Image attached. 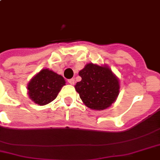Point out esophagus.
I'll use <instances>...</instances> for the list:
<instances>
[{
  "instance_id": "esophagus-1",
  "label": "esophagus",
  "mask_w": 160,
  "mask_h": 160,
  "mask_svg": "<svg viewBox=\"0 0 160 160\" xmlns=\"http://www.w3.org/2000/svg\"><path fill=\"white\" fill-rule=\"evenodd\" d=\"M68 82L70 85H74V82H75V80H74V79H69V80H68Z\"/></svg>"
}]
</instances>
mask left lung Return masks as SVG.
I'll return each mask as SVG.
<instances>
[{"instance_id": "obj_1", "label": "left lung", "mask_w": 160, "mask_h": 160, "mask_svg": "<svg viewBox=\"0 0 160 160\" xmlns=\"http://www.w3.org/2000/svg\"><path fill=\"white\" fill-rule=\"evenodd\" d=\"M81 80L74 88L86 107L103 110L116 100L119 92V80L108 66L90 62L79 72Z\"/></svg>"}]
</instances>
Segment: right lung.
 <instances>
[{"instance_id": "add662e5", "label": "right lung", "mask_w": 160, "mask_h": 160, "mask_svg": "<svg viewBox=\"0 0 160 160\" xmlns=\"http://www.w3.org/2000/svg\"><path fill=\"white\" fill-rule=\"evenodd\" d=\"M63 86L65 80L62 75L45 68L32 78L27 88L32 101L43 106L52 102Z\"/></svg>"}]
</instances>
